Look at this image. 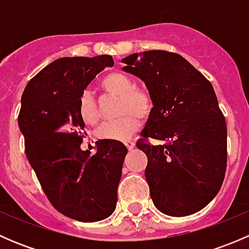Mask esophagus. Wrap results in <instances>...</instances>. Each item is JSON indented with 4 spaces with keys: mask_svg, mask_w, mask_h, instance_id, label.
I'll return each instance as SVG.
<instances>
[{
    "mask_svg": "<svg viewBox=\"0 0 249 249\" xmlns=\"http://www.w3.org/2000/svg\"><path fill=\"white\" fill-rule=\"evenodd\" d=\"M125 145H126L129 150H132L135 148V143L132 142V141H126V142H125Z\"/></svg>",
    "mask_w": 249,
    "mask_h": 249,
    "instance_id": "1",
    "label": "esophagus"
}]
</instances>
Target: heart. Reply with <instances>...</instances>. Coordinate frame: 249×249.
I'll return each instance as SVG.
<instances>
[{"mask_svg":"<svg viewBox=\"0 0 249 249\" xmlns=\"http://www.w3.org/2000/svg\"><path fill=\"white\" fill-rule=\"evenodd\" d=\"M102 89L110 95L120 97L118 120L107 122L97 130V136L106 140L125 141L139 130L141 120L149 115L153 108L150 95L142 89H137L135 80L124 73H110L101 82ZM78 113L85 124L95 125L100 119L99 110L94 99L88 91L80 96Z\"/></svg>","mask_w":249,"mask_h":249,"instance_id":"heart-1","label":"heart"}]
</instances>
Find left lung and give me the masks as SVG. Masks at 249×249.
Segmentation results:
<instances>
[{
  "label": "left lung",
  "mask_w": 249,
  "mask_h": 249,
  "mask_svg": "<svg viewBox=\"0 0 249 249\" xmlns=\"http://www.w3.org/2000/svg\"><path fill=\"white\" fill-rule=\"evenodd\" d=\"M123 71L144 82L153 101L143 139L145 179L154 206L184 217L208 205L227 170V124L212 84L180 55L165 50L135 53L122 59Z\"/></svg>",
  "instance_id": "obj_1"
}]
</instances>
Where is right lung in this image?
<instances>
[{
  "label": "right lung",
  "instance_id": "right-lung-1",
  "mask_svg": "<svg viewBox=\"0 0 249 249\" xmlns=\"http://www.w3.org/2000/svg\"><path fill=\"white\" fill-rule=\"evenodd\" d=\"M110 55L61 57L25 88L18 123L25 152L43 192L59 212L79 222H99L115 210L127 148L97 141L96 153L83 150L85 124L78 113L84 89L106 67Z\"/></svg>",
  "mask_w": 249,
  "mask_h": 249
}]
</instances>
